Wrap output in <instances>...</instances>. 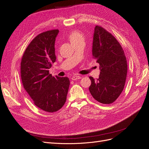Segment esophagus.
Returning a JSON list of instances; mask_svg holds the SVG:
<instances>
[{
    "label": "esophagus",
    "mask_w": 149,
    "mask_h": 149,
    "mask_svg": "<svg viewBox=\"0 0 149 149\" xmlns=\"http://www.w3.org/2000/svg\"><path fill=\"white\" fill-rule=\"evenodd\" d=\"M81 78H82L81 76H79V75H74V76H72L71 79H72V80H78V79H81Z\"/></svg>",
    "instance_id": "1"
}]
</instances>
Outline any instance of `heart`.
I'll list each match as a JSON object with an SVG mask.
<instances>
[{
  "label": "heart",
  "instance_id": "b5f03b06",
  "mask_svg": "<svg viewBox=\"0 0 149 149\" xmlns=\"http://www.w3.org/2000/svg\"><path fill=\"white\" fill-rule=\"evenodd\" d=\"M69 39L71 43L72 44H75L77 42L81 41V40H84V36L82 34V33L79 32V31H72L69 35Z\"/></svg>",
  "mask_w": 149,
  "mask_h": 149
}]
</instances>
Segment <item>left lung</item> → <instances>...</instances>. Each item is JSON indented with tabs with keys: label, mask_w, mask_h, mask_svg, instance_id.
<instances>
[{
	"label": "left lung",
	"mask_w": 149,
	"mask_h": 149,
	"mask_svg": "<svg viewBox=\"0 0 149 149\" xmlns=\"http://www.w3.org/2000/svg\"><path fill=\"white\" fill-rule=\"evenodd\" d=\"M92 56L99 63L100 75L89 77V91L97 101L110 104L116 100L124 88L127 74L126 57L119 42L105 29L96 25L93 33Z\"/></svg>",
	"instance_id": "1"
}]
</instances>
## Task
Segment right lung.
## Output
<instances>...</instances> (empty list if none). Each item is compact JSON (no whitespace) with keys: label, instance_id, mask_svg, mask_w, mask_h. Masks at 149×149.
Wrapping results in <instances>:
<instances>
[{"label":"right lung","instance_id":"right-lung-1","mask_svg":"<svg viewBox=\"0 0 149 149\" xmlns=\"http://www.w3.org/2000/svg\"><path fill=\"white\" fill-rule=\"evenodd\" d=\"M58 29L37 36L25 49L21 60L20 76L25 90L39 109L54 112L65 104L69 79L53 77L49 69L56 61L55 41Z\"/></svg>","mask_w":149,"mask_h":149}]
</instances>
